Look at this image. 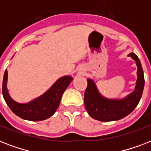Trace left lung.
I'll return each mask as SVG.
<instances>
[{"instance_id":"1","label":"left lung","mask_w":151,"mask_h":151,"mask_svg":"<svg viewBox=\"0 0 151 151\" xmlns=\"http://www.w3.org/2000/svg\"><path fill=\"white\" fill-rule=\"evenodd\" d=\"M136 61L137 70V81L135 90L123 99H106L99 94L94 81L88 79V86L85 92V106L88 114L101 122L117 121L126 117L138 105L144 88V75L139 59L135 53H129Z\"/></svg>"}]
</instances>
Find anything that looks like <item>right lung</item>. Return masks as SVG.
Masks as SVG:
<instances>
[{"mask_svg": "<svg viewBox=\"0 0 151 151\" xmlns=\"http://www.w3.org/2000/svg\"><path fill=\"white\" fill-rule=\"evenodd\" d=\"M72 79L73 78L70 76H64L59 78L45 94L29 103L22 104L13 100L8 94L7 90L8 71L5 70L3 78L2 94L6 103L15 115L22 119L32 122L43 121L48 119L56 111L62 96Z\"/></svg>", "mask_w": 151, "mask_h": 151, "instance_id": "1", "label": "right lung"}]
</instances>
